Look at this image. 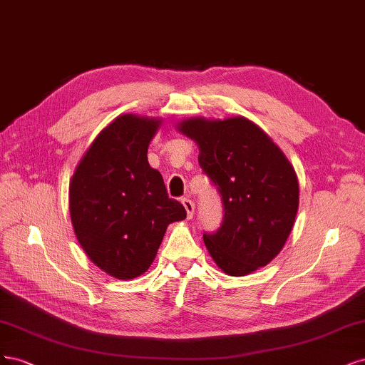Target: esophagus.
I'll return each instance as SVG.
<instances>
[{
  "instance_id": "esophagus-1",
  "label": "esophagus",
  "mask_w": 365,
  "mask_h": 365,
  "mask_svg": "<svg viewBox=\"0 0 365 365\" xmlns=\"http://www.w3.org/2000/svg\"><path fill=\"white\" fill-rule=\"evenodd\" d=\"M182 203L186 209V214H187V218H192L194 215V209H195V205L191 198H182Z\"/></svg>"
}]
</instances>
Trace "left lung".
Wrapping results in <instances>:
<instances>
[{"label": "left lung", "instance_id": "1", "mask_svg": "<svg viewBox=\"0 0 365 365\" xmlns=\"http://www.w3.org/2000/svg\"><path fill=\"white\" fill-rule=\"evenodd\" d=\"M178 128L197 143L200 167L222 200L221 227L203 233L215 264L229 276H247L272 262L299 209L297 174L287 156L244 116L190 118Z\"/></svg>", "mask_w": 365, "mask_h": 365}]
</instances>
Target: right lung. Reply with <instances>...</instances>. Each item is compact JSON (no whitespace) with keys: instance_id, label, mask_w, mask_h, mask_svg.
Instances as JSON below:
<instances>
[{"instance_id":"1","label":"right lung","mask_w":365,"mask_h":365,"mask_svg":"<svg viewBox=\"0 0 365 365\" xmlns=\"http://www.w3.org/2000/svg\"><path fill=\"white\" fill-rule=\"evenodd\" d=\"M160 120L121 115L93 139L69 182V212L89 259L128 280L155 261L168 225L186 218L147 159Z\"/></svg>"}]
</instances>
